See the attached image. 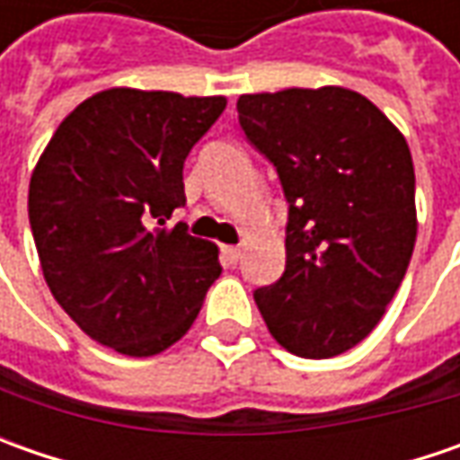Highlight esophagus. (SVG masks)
I'll use <instances>...</instances> for the list:
<instances>
[{"label":"esophagus","instance_id":"obj_1","mask_svg":"<svg viewBox=\"0 0 460 460\" xmlns=\"http://www.w3.org/2000/svg\"><path fill=\"white\" fill-rule=\"evenodd\" d=\"M240 256H243V251H240L238 245H225V248H222V258H225L227 266H235L240 261Z\"/></svg>","mask_w":460,"mask_h":460}]
</instances>
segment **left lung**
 <instances>
[{
	"label": "left lung",
	"instance_id": "8db88e82",
	"mask_svg": "<svg viewBox=\"0 0 460 460\" xmlns=\"http://www.w3.org/2000/svg\"><path fill=\"white\" fill-rule=\"evenodd\" d=\"M238 119L289 204L287 269L253 299L289 353L341 356L379 325L415 251L407 140L343 86L243 94Z\"/></svg>",
	"mask_w": 460,
	"mask_h": 460
}]
</instances>
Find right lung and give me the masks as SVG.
<instances>
[{
  "instance_id": "1",
  "label": "right lung",
  "mask_w": 460,
  "mask_h": 460,
  "mask_svg": "<svg viewBox=\"0 0 460 460\" xmlns=\"http://www.w3.org/2000/svg\"><path fill=\"white\" fill-rule=\"evenodd\" d=\"M225 97L107 89L58 125L30 179L43 276L97 343L146 358L197 320L222 274L217 245L166 227L184 207V161Z\"/></svg>"
}]
</instances>
